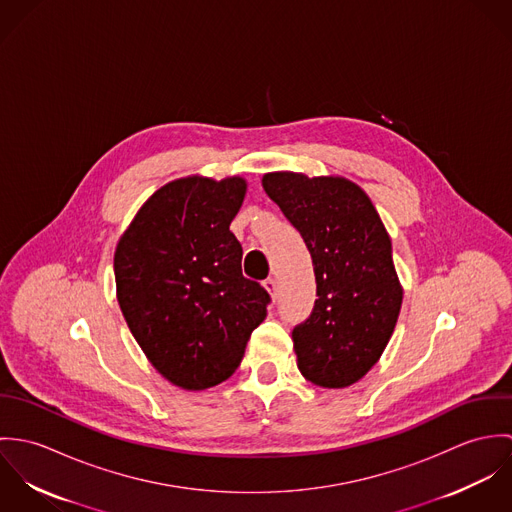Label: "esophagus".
<instances>
[{"label":"esophagus","instance_id":"1","mask_svg":"<svg viewBox=\"0 0 512 512\" xmlns=\"http://www.w3.org/2000/svg\"><path fill=\"white\" fill-rule=\"evenodd\" d=\"M264 288L270 292V295L276 299V295H278V282L274 280V278H268V280H264Z\"/></svg>","mask_w":512,"mask_h":512}]
</instances>
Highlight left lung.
<instances>
[{
  "label": "left lung",
  "instance_id": "8db88e82",
  "mask_svg": "<svg viewBox=\"0 0 512 512\" xmlns=\"http://www.w3.org/2000/svg\"><path fill=\"white\" fill-rule=\"evenodd\" d=\"M262 185L313 262L317 299L292 331L297 368L317 386H351L380 359L402 305L388 232L347 179L282 171Z\"/></svg>",
  "mask_w": 512,
  "mask_h": 512
}]
</instances>
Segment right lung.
I'll return each instance as SVG.
<instances>
[{"label":"right lung","mask_w":512,"mask_h":512,"mask_svg":"<svg viewBox=\"0 0 512 512\" xmlns=\"http://www.w3.org/2000/svg\"><path fill=\"white\" fill-rule=\"evenodd\" d=\"M244 193L240 177L167 183L116 248L126 323L151 365L185 390L217 386L236 372L272 301L242 276V246L230 232Z\"/></svg>","instance_id":"1"}]
</instances>
